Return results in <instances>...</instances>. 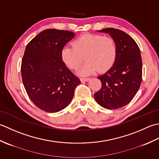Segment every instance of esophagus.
<instances>
[{
    "mask_svg": "<svg viewBox=\"0 0 159 159\" xmlns=\"http://www.w3.org/2000/svg\"><path fill=\"white\" fill-rule=\"evenodd\" d=\"M90 80L89 77H81L80 80L82 82H88V81Z\"/></svg>",
    "mask_w": 159,
    "mask_h": 159,
    "instance_id": "34e87169",
    "label": "esophagus"
}]
</instances>
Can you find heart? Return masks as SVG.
<instances>
[{"label":"heart","mask_w":159,"mask_h":159,"mask_svg":"<svg viewBox=\"0 0 159 159\" xmlns=\"http://www.w3.org/2000/svg\"><path fill=\"white\" fill-rule=\"evenodd\" d=\"M117 51L115 41L110 37L86 34L76 38L73 46L66 45L61 51V58L68 67L77 70L84 60L86 61L80 70L86 75L108 70L114 64Z\"/></svg>","instance_id":"b5f03b06"}]
</instances>
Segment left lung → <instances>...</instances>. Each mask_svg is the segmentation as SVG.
<instances>
[{
    "mask_svg": "<svg viewBox=\"0 0 159 159\" xmlns=\"http://www.w3.org/2000/svg\"><path fill=\"white\" fill-rule=\"evenodd\" d=\"M108 34L115 41L116 57L114 64L98 78L102 88L94 95L99 104L106 109L120 108L134 98L142 80V60L136 42L124 31L114 28L98 31Z\"/></svg>",
    "mask_w": 159,
    "mask_h": 159,
    "instance_id": "1",
    "label": "left lung"
}]
</instances>
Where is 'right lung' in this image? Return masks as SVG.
<instances>
[{
  "instance_id": "right-lung-1",
  "label": "right lung",
  "mask_w": 159,
  "mask_h": 159,
  "mask_svg": "<svg viewBox=\"0 0 159 159\" xmlns=\"http://www.w3.org/2000/svg\"><path fill=\"white\" fill-rule=\"evenodd\" d=\"M74 37L75 34L69 31L48 29L26 47L21 64L22 82L32 102L45 112L65 108L81 82L61 56V49Z\"/></svg>"
}]
</instances>
